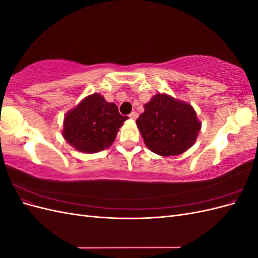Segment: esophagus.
<instances>
[{"label":"esophagus","mask_w":258,"mask_h":258,"mask_svg":"<svg viewBox=\"0 0 258 258\" xmlns=\"http://www.w3.org/2000/svg\"><path fill=\"white\" fill-rule=\"evenodd\" d=\"M129 117H130L131 119H137L138 118V113L137 112H131Z\"/></svg>","instance_id":"obj_1"}]
</instances>
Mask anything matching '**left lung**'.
<instances>
[{"label":"left lung","instance_id":"8db88e82","mask_svg":"<svg viewBox=\"0 0 258 258\" xmlns=\"http://www.w3.org/2000/svg\"><path fill=\"white\" fill-rule=\"evenodd\" d=\"M145 145L163 157L183 154L196 142L201 122L185 101L156 93L136 121Z\"/></svg>","mask_w":258,"mask_h":258}]
</instances>
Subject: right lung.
<instances>
[{
  "label": "right lung",
  "instance_id": "obj_1",
  "mask_svg": "<svg viewBox=\"0 0 258 258\" xmlns=\"http://www.w3.org/2000/svg\"><path fill=\"white\" fill-rule=\"evenodd\" d=\"M127 119L128 116L120 115L115 103L106 102L103 96L95 92L64 115L62 137L76 151L98 153L113 144Z\"/></svg>",
  "mask_w": 258,
  "mask_h": 258
}]
</instances>
